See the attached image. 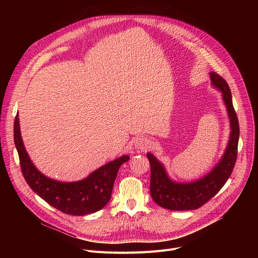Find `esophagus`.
Segmentation results:
<instances>
[{"label":"esophagus","mask_w":258,"mask_h":258,"mask_svg":"<svg viewBox=\"0 0 258 258\" xmlns=\"http://www.w3.org/2000/svg\"><path fill=\"white\" fill-rule=\"evenodd\" d=\"M133 145L137 148L138 151H145L148 148V142L143 136H137L133 139Z\"/></svg>","instance_id":"34e87169"}]
</instances>
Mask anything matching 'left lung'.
<instances>
[{"mask_svg": "<svg viewBox=\"0 0 258 258\" xmlns=\"http://www.w3.org/2000/svg\"><path fill=\"white\" fill-rule=\"evenodd\" d=\"M211 85L222 92V97L227 108L230 121V137L228 145L222 159L211 171L204 177L188 183L175 182L169 178L164 165L157 158L147 153L151 164V196L156 204L169 210H192L212 199L225 185L232 173L237 157V145L239 138V125L236 113L234 111L231 91L226 80L211 72Z\"/></svg>", "mask_w": 258, "mask_h": 258, "instance_id": "obj_1", "label": "left lung"}]
</instances>
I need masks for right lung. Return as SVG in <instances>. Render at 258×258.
<instances>
[{
	"label": "right lung",
	"mask_w": 258,
	"mask_h": 258,
	"mask_svg": "<svg viewBox=\"0 0 258 258\" xmlns=\"http://www.w3.org/2000/svg\"><path fill=\"white\" fill-rule=\"evenodd\" d=\"M13 136L27 184L49 205L70 215H86L102 209L111 199L120 166L130 159L126 155L121 156L93 171L84 180L60 182L46 177L32 163L21 136L19 114L16 116Z\"/></svg>",
	"instance_id": "obj_1"
}]
</instances>
